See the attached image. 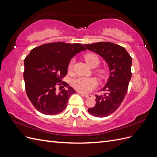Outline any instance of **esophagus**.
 <instances>
[{"label": "esophagus", "mask_w": 157, "mask_h": 157, "mask_svg": "<svg viewBox=\"0 0 157 157\" xmlns=\"http://www.w3.org/2000/svg\"><path fill=\"white\" fill-rule=\"evenodd\" d=\"M79 93L80 94H81L82 95H84V96L85 97V98H92L93 96L92 95H91V94H82V92H79Z\"/></svg>", "instance_id": "obj_1"}]
</instances>
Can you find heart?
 <instances>
[{
  "label": "heart",
  "mask_w": 157,
  "mask_h": 157,
  "mask_svg": "<svg viewBox=\"0 0 157 157\" xmlns=\"http://www.w3.org/2000/svg\"><path fill=\"white\" fill-rule=\"evenodd\" d=\"M84 59L86 62L90 67H93V66H97L99 63V59L98 57L94 54H87L84 56ZM73 63L74 61L71 59L68 65V71H71L73 68ZM98 73L101 77H103L105 72L103 70H99ZM73 86L78 91L82 93H88L91 92L92 90L96 87L97 85V81L96 79L93 78L89 77H79L73 80L72 83Z\"/></svg>",
  "instance_id": "1"
}]
</instances>
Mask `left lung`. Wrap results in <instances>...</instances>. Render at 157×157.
I'll list each match as a JSON object with an SVG mask.
<instances>
[{
    "label": "left lung",
    "instance_id": "left-lung-1",
    "mask_svg": "<svg viewBox=\"0 0 157 157\" xmlns=\"http://www.w3.org/2000/svg\"><path fill=\"white\" fill-rule=\"evenodd\" d=\"M86 48L99 54L105 60L109 67V77L101 91L96 94V105L88 109L97 117H105L115 112L124 100L131 79L132 58L121 46L109 42L84 44Z\"/></svg>",
    "mask_w": 157,
    "mask_h": 157
}]
</instances>
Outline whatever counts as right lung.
Returning a JSON list of instances; mask_svg holds the SVG:
<instances>
[{
    "label": "right lung",
    "instance_id": "obj_1",
    "mask_svg": "<svg viewBox=\"0 0 157 157\" xmlns=\"http://www.w3.org/2000/svg\"><path fill=\"white\" fill-rule=\"evenodd\" d=\"M86 49L80 44L52 42L33 48L24 60L23 78L26 94L38 111L47 115L62 112L75 90L62 79L71 59ZM62 89L59 93L56 88Z\"/></svg>",
    "mask_w": 157,
    "mask_h": 157
}]
</instances>
